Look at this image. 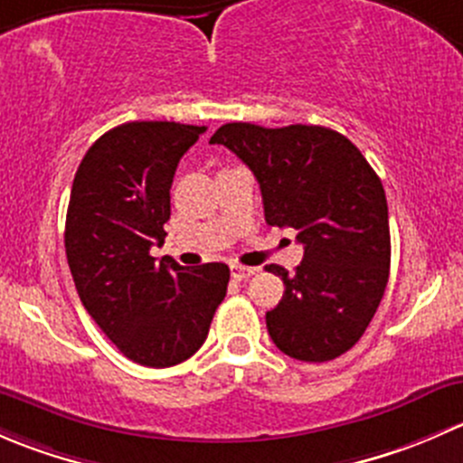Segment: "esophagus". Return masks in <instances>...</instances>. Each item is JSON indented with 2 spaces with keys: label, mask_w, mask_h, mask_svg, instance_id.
<instances>
[{
  "label": "esophagus",
  "mask_w": 463,
  "mask_h": 463,
  "mask_svg": "<svg viewBox=\"0 0 463 463\" xmlns=\"http://www.w3.org/2000/svg\"><path fill=\"white\" fill-rule=\"evenodd\" d=\"M231 275L235 279H246L250 278V275H255V269H250V266H241V264H231Z\"/></svg>",
  "instance_id": "esophagus-1"
}]
</instances>
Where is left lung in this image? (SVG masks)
Listing matches in <instances>:
<instances>
[{
  "mask_svg": "<svg viewBox=\"0 0 463 463\" xmlns=\"http://www.w3.org/2000/svg\"><path fill=\"white\" fill-rule=\"evenodd\" d=\"M226 145L258 179L269 226L296 228L305 258L278 264L284 296L266 311L279 352L305 363L343 356L365 334L390 278V219L381 179L347 137L320 125H222Z\"/></svg>",
  "mask_w": 463,
  "mask_h": 463,
  "instance_id": "8db88e82",
  "label": "left lung"
}]
</instances>
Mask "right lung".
I'll use <instances>...</instances> for the list:
<instances>
[{
	"label": "right lung",
	"mask_w": 463,
	"mask_h": 463,
	"mask_svg": "<svg viewBox=\"0 0 463 463\" xmlns=\"http://www.w3.org/2000/svg\"><path fill=\"white\" fill-rule=\"evenodd\" d=\"M203 132L118 125L87 149L69 199L64 249L80 302L129 361L156 370L202 347L231 279L222 261L188 269L149 255L165 240L176 165Z\"/></svg>",
	"instance_id": "obj_1"
}]
</instances>
